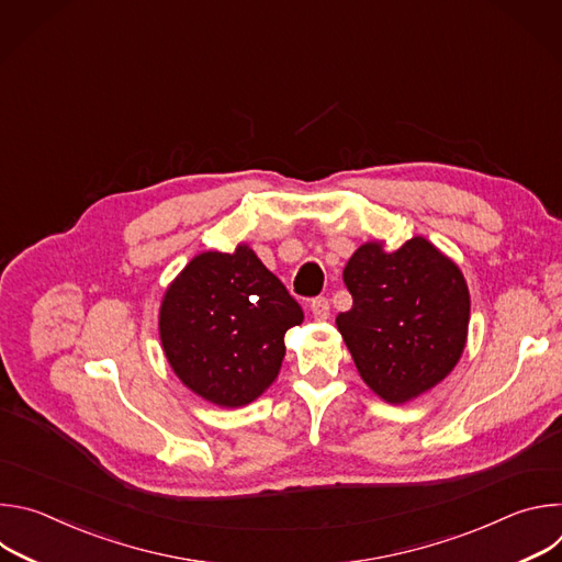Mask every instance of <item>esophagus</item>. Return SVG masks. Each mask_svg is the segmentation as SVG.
<instances>
[{
  "label": "esophagus",
  "mask_w": 562,
  "mask_h": 562,
  "mask_svg": "<svg viewBox=\"0 0 562 562\" xmlns=\"http://www.w3.org/2000/svg\"><path fill=\"white\" fill-rule=\"evenodd\" d=\"M308 306H311V313H313V317H315V319H327V317H329V313H331L329 300H327V297H323V295H319V297H313Z\"/></svg>",
  "instance_id": "1"
}]
</instances>
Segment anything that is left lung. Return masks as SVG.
<instances>
[{
  "label": "left lung",
  "instance_id": "1",
  "mask_svg": "<svg viewBox=\"0 0 562 562\" xmlns=\"http://www.w3.org/2000/svg\"><path fill=\"white\" fill-rule=\"evenodd\" d=\"M342 278L353 304L336 325L362 380L386 403H407L456 367L467 340L469 291L460 269L425 237L393 254L367 243Z\"/></svg>",
  "mask_w": 562,
  "mask_h": 562
}]
</instances>
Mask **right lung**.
<instances>
[{
  "label": "right lung",
  "instance_id": "right-lung-1",
  "mask_svg": "<svg viewBox=\"0 0 562 562\" xmlns=\"http://www.w3.org/2000/svg\"><path fill=\"white\" fill-rule=\"evenodd\" d=\"M302 317L286 286L239 245L187 265L159 308V338L191 391L220 407H243L276 380L284 334Z\"/></svg>",
  "mask_w": 562,
  "mask_h": 562
}]
</instances>
